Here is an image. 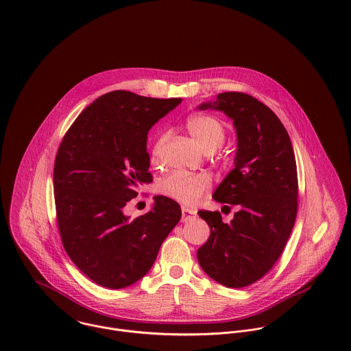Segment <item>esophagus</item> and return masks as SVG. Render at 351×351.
<instances>
[{"label": "esophagus", "instance_id": "34e87169", "mask_svg": "<svg viewBox=\"0 0 351 351\" xmlns=\"http://www.w3.org/2000/svg\"><path fill=\"white\" fill-rule=\"evenodd\" d=\"M196 217V210H193V209H189L188 206H182V221L184 223H186V221H189V220H193Z\"/></svg>", "mask_w": 351, "mask_h": 351}]
</instances>
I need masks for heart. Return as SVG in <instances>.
Listing matches in <instances>:
<instances>
[{
    "instance_id": "obj_1",
    "label": "heart",
    "mask_w": 351,
    "mask_h": 351,
    "mask_svg": "<svg viewBox=\"0 0 351 351\" xmlns=\"http://www.w3.org/2000/svg\"><path fill=\"white\" fill-rule=\"evenodd\" d=\"M185 128L205 152L219 149L226 139V127L215 116L205 113H195L185 120ZM167 141V134L160 132L151 147V162L156 165L160 160L163 146ZM210 186V180L206 174H188L174 171L166 176L159 182V192L185 205H192L200 199L204 192Z\"/></svg>"
}]
</instances>
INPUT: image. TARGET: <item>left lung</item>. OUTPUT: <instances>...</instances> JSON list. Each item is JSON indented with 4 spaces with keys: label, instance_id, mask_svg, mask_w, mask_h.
Here are the masks:
<instances>
[{
    "label": "left lung",
    "instance_id": "obj_1",
    "mask_svg": "<svg viewBox=\"0 0 351 351\" xmlns=\"http://www.w3.org/2000/svg\"><path fill=\"white\" fill-rule=\"evenodd\" d=\"M199 109L224 112L237 130L234 169L213 199L235 205L231 223L220 212L200 210L210 235L197 250L202 270L228 288L262 278L282 254L298 215V167L289 135L263 102L246 93L226 92Z\"/></svg>",
    "mask_w": 351,
    "mask_h": 351
}]
</instances>
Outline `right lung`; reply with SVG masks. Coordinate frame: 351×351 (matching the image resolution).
<instances>
[{"label":"right lung","instance_id":"obj_1","mask_svg":"<svg viewBox=\"0 0 351 351\" xmlns=\"http://www.w3.org/2000/svg\"><path fill=\"white\" fill-rule=\"evenodd\" d=\"M181 99L127 90L102 95L71 124L53 165L56 220L63 247L92 281L121 289L139 281L181 219V208L155 196L150 212L130 219L123 208L152 182L147 135Z\"/></svg>","mask_w":351,"mask_h":351}]
</instances>
